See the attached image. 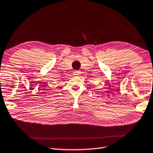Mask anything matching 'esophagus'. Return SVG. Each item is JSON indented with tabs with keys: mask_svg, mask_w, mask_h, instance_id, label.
<instances>
[{
	"mask_svg": "<svg viewBox=\"0 0 153 153\" xmlns=\"http://www.w3.org/2000/svg\"><path fill=\"white\" fill-rule=\"evenodd\" d=\"M74 74H76V75H79V74H80L81 71L79 70H75L74 71Z\"/></svg>",
	"mask_w": 153,
	"mask_h": 153,
	"instance_id": "34e87169",
	"label": "esophagus"
}]
</instances>
